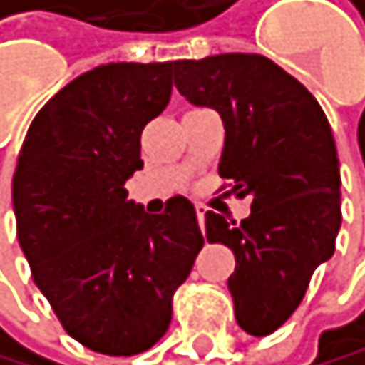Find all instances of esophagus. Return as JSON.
I'll use <instances>...</instances> for the list:
<instances>
[{"label": "esophagus", "mask_w": 365, "mask_h": 365, "mask_svg": "<svg viewBox=\"0 0 365 365\" xmlns=\"http://www.w3.org/2000/svg\"><path fill=\"white\" fill-rule=\"evenodd\" d=\"M195 214H197V220H200V227L205 230V216H207V207H205V205H195Z\"/></svg>", "instance_id": "1"}]
</instances>
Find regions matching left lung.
Masks as SVG:
<instances>
[{
	"label": "left lung",
	"mask_w": 365,
	"mask_h": 365,
	"mask_svg": "<svg viewBox=\"0 0 365 365\" xmlns=\"http://www.w3.org/2000/svg\"><path fill=\"white\" fill-rule=\"evenodd\" d=\"M172 68L181 96L223 119L218 175L239 197H253L241 223L207 211L205 227L209 244L235 253L227 287L239 327L269 336L336 250L341 170L331 126L313 93L262 55L227 52Z\"/></svg>",
	"instance_id": "8db88e82"
}]
</instances>
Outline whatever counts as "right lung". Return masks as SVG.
<instances>
[{"label":"right lung","mask_w":365,"mask_h":365,"mask_svg":"<svg viewBox=\"0 0 365 365\" xmlns=\"http://www.w3.org/2000/svg\"><path fill=\"white\" fill-rule=\"evenodd\" d=\"M172 61L106 63L34 117L13 175L18 241L71 338L110 356L156 345L205 237L186 197L147 214L126 181L140 135L165 110Z\"/></svg>","instance_id":"obj_1"}]
</instances>
